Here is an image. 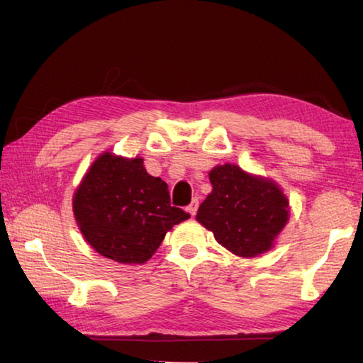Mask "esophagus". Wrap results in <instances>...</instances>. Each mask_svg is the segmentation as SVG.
Returning a JSON list of instances; mask_svg holds the SVG:
<instances>
[{"label":"esophagus","mask_w":363,"mask_h":363,"mask_svg":"<svg viewBox=\"0 0 363 363\" xmlns=\"http://www.w3.org/2000/svg\"><path fill=\"white\" fill-rule=\"evenodd\" d=\"M196 210H199V199H194L192 203H190V205L187 206V211H189L190 216H195Z\"/></svg>","instance_id":"34e87169"}]
</instances>
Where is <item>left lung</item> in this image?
<instances>
[{"instance_id":"left-lung-1","label":"left lung","mask_w":363,"mask_h":363,"mask_svg":"<svg viewBox=\"0 0 363 363\" xmlns=\"http://www.w3.org/2000/svg\"><path fill=\"white\" fill-rule=\"evenodd\" d=\"M210 181L213 192L200 205L196 220L240 257L272 248L290 218L288 199L277 184L229 163L213 168Z\"/></svg>"}]
</instances>
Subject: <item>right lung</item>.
<instances>
[{
  "instance_id": "add662e5",
  "label": "right lung",
  "mask_w": 363,
  "mask_h": 363,
  "mask_svg": "<svg viewBox=\"0 0 363 363\" xmlns=\"http://www.w3.org/2000/svg\"><path fill=\"white\" fill-rule=\"evenodd\" d=\"M77 224L97 253L121 264H144L167 232L189 219L171 206L168 184L144 168V160L106 152L84 174L75 195Z\"/></svg>"
}]
</instances>
